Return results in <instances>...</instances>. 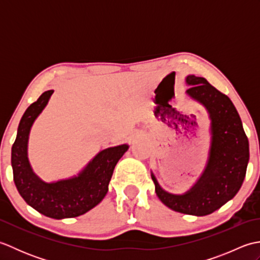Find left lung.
Here are the masks:
<instances>
[{"instance_id":"1","label":"left lung","mask_w":260,"mask_h":260,"mask_svg":"<svg viewBox=\"0 0 260 260\" xmlns=\"http://www.w3.org/2000/svg\"><path fill=\"white\" fill-rule=\"evenodd\" d=\"M186 93L207 108L211 119V147L201 178L184 194L164 191L155 176V192L176 212L202 217L214 212L239 191L249 161V143L239 114L230 98L202 77L187 76Z\"/></svg>"}]
</instances>
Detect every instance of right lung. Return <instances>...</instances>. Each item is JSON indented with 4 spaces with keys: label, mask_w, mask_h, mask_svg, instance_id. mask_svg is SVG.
I'll return each instance as SVG.
<instances>
[{
    "label": "right lung",
    "mask_w": 260,
    "mask_h": 260,
    "mask_svg": "<svg viewBox=\"0 0 260 260\" xmlns=\"http://www.w3.org/2000/svg\"><path fill=\"white\" fill-rule=\"evenodd\" d=\"M52 92H43L22 116L11 155L13 180L20 196L38 212L52 219L75 218L96 207L106 196L115 165L128 150V145L99 152L78 176L53 183L43 182L30 167L27 139L33 121L47 106Z\"/></svg>",
    "instance_id": "obj_1"
}]
</instances>
